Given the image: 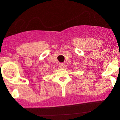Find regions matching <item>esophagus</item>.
<instances>
[{
    "label": "esophagus",
    "instance_id": "esophagus-1",
    "mask_svg": "<svg viewBox=\"0 0 120 120\" xmlns=\"http://www.w3.org/2000/svg\"><path fill=\"white\" fill-rule=\"evenodd\" d=\"M59 67L61 68H63L65 67V64L64 63H60V64H59Z\"/></svg>",
    "mask_w": 120,
    "mask_h": 120
}]
</instances>
